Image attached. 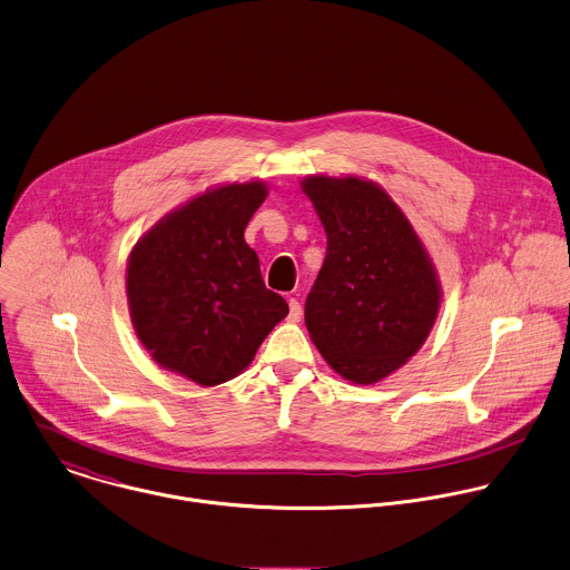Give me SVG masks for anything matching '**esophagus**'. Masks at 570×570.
Listing matches in <instances>:
<instances>
[{
    "instance_id": "esophagus-1",
    "label": "esophagus",
    "mask_w": 570,
    "mask_h": 570,
    "mask_svg": "<svg viewBox=\"0 0 570 570\" xmlns=\"http://www.w3.org/2000/svg\"><path fill=\"white\" fill-rule=\"evenodd\" d=\"M288 308H291V311H288V320H291V322H299V317H302V304H299L295 297H291V299H288Z\"/></svg>"
}]
</instances>
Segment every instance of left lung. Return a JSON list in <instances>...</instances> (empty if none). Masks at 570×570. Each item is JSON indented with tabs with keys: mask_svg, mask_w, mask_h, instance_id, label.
Masks as SVG:
<instances>
[{
	"mask_svg": "<svg viewBox=\"0 0 570 570\" xmlns=\"http://www.w3.org/2000/svg\"><path fill=\"white\" fill-rule=\"evenodd\" d=\"M302 190L326 230L306 328L335 373L375 384L426 342L442 302L435 266L402 208L375 181L313 175Z\"/></svg>",
	"mask_w": 570,
	"mask_h": 570,
	"instance_id": "8db88e82",
	"label": "left lung"
}]
</instances>
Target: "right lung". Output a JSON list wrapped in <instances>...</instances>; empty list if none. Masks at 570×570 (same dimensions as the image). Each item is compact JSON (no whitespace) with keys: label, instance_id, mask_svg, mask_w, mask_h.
Returning <instances> with one entry per match:
<instances>
[{"label":"right lung","instance_id":"1","mask_svg":"<svg viewBox=\"0 0 570 570\" xmlns=\"http://www.w3.org/2000/svg\"><path fill=\"white\" fill-rule=\"evenodd\" d=\"M266 193L264 181L206 190L159 219L128 257L126 295L139 342L161 368L199 386L237 377L288 315L244 242Z\"/></svg>","mask_w":570,"mask_h":570}]
</instances>
